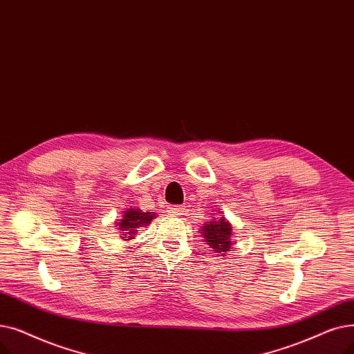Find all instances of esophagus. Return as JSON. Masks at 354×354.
Listing matches in <instances>:
<instances>
[{
    "label": "esophagus",
    "mask_w": 354,
    "mask_h": 354,
    "mask_svg": "<svg viewBox=\"0 0 354 354\" xmlns=\"http://www.w3.org/2000/svg\"><path fill=\"white\" fill-rule=\"evenodd\" d=\"M184 210H186L184 209V206H177V205L168 207V212H170L171 214H176V216H181L184 213Z\"/></svg>",
    "instance_id": "1"
}]
</instances>
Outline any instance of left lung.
<instances>
[{
	"instance_id": "obj_1",
	"label": "left lung",
	"mask_w": 354,
	"mask_h": 354,
	"mask_svg": "<svg viewBox=\"0 0 354 354\" xmlns=\"http://www.w3.org/2000/svg\"><path fill=\"white\" fill-rule=\"evenodd\" d=\"M203 236L206 238L205 242L213 249L216 254H227L232 249V226L222 217L221 221H212L207 226L203 227Z\"/></svg>"
}]
</instances>
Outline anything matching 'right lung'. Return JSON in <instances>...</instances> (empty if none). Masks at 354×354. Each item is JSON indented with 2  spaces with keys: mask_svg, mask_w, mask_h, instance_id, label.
Returning a JSON list of instances; mask_svg holds the SVG:
<instances>
[{
  "mask_svg": "<svg viewBox=\"0 0 354 354\" xmlns=\"http://www.w3.org/2000/svg\"><path fill=\"white\" fill-rule=\"evenodd\" d=\"M154 218L151 212H141L138 209H128L124 214V218L120 222V229L124 230L122 238L131 239L132 233H137L138 227L147 226Z\"/></svg>",
  "mask_w": 354,
  "mask_h": 354,
  "instance_id": "1",
  "label": "right lung"
}]
</instances>
